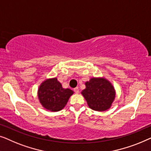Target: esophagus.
I'll return each mask as SVG.
<instances>
[{"mask_svg": "<svg viewBox=\"0 0 151 151\" xmlns=\"http://www.w3.org/2000/svg\"><path fill=\"white\" fill-rule=\"evenodd\" d=\"M74 92H75L76 94H78V93H79V88H75V89H74Z\"/></svg>", "mask_w": 151, "mask_h": 151, "instance_id": "obj_1", "label": "esophagus"}]
</instances>
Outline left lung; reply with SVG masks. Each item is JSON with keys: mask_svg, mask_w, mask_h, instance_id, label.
I'll list each match as a JSON object with an SVG mask.
<instances>
[{"mask_svg": "<svg viewBox=\"0 0 151 151\" xmlns=\"http://www.w3.org/2000/svg\"><path fill=\"white\" fill-rule=\"evenodd\" d=\"M86 89L81 94L90 109L104 111L111 107L116 97L114 87L104 77H93L85 83Z\"/></svg>", "mask_w": 151, "mask_h": 151, "instance_id": "obj_1", "label": "left lung"}]
</instances>
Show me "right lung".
Here are the masks:
<instances>
[{
    "instance_id": "add662e5",
    "label": "right lung",
    "mask_w": 151,
    "mask_h": 151,
    "mask_svg": "<svg viewBox=\"0 0 151 151\" xmlns=\"http://www.w3.org/2000/svg\"><path fill=\"white\" fill-rule=\"evenodd\" d=\"M73 94L70 89L63 88L56 77L44 81L37 90L40 103L42 107L50 111L63 109Z\"/></svg>"
}]
</instances>
